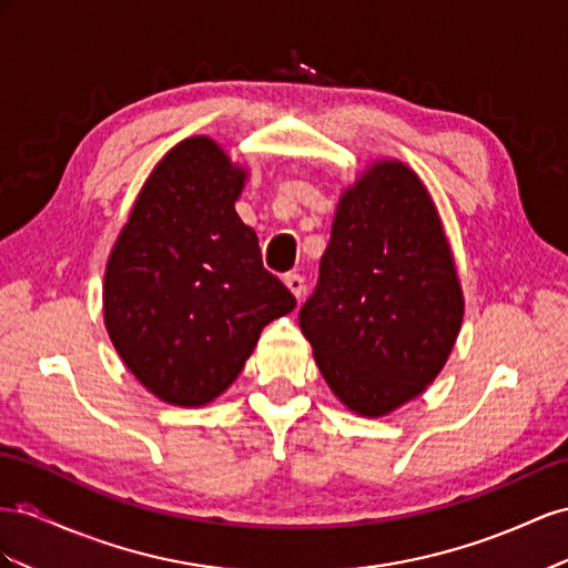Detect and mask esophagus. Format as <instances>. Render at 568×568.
<instances>
[{
    "label": "esophagus",
    "instance_id": "esophagus-1",
    "mask_svg": "<svg viewBox=\"0 0 568 568\" xmlns=\"http://www.w3.org/2000/svg\"><path fill=\"white\" fill-rule=\"evenodd\" d=\"M285 287H287L290 293H293V297L300 302L302 295H304V278H302V275H297V273L287 275V278H285Z\"/></svg>",
    "mask_w": 568,
    "mask_h": 568
}]
</instances>
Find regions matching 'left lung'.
I'll use <instances>...</instances> for the list:
<instances>
[{
  "instance_id": "8db88e82",
  "label": "left lung",
  "mask_w": 568,
  "mask_h": 568,
  "mask_svg": "<svg viewBox=\"0 0 568 568\" xmlns=\"http://www.w3.org/2000/svg\"><path fill=\"white\" fill-rule=\"evenodd\" d=\"M464 293L440 214L418 173L376 159L339 194L316 293L300 328L333 395L381 418L440 376Z\"/></svg>"
}]
</instances>
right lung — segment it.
<instances>
[{
    "instance_id": "right-lung-1",
    "label": "right lung",
    "mask_w": 568,
    "mask_h": 568,
    "mask_svg": "<svg viewBox=\"0 0 568 568\" xmlns=\"http://www.w3.org/2000/svg\"><path fill=\"white\" fill-rule=\"evenodd\" d=\"M247 178L214 138L178 142L148 175L106 258L111 345L173 407H204L229 390L262 331L297 304L235 212Z\"/></svg>"
}]
</instances>
